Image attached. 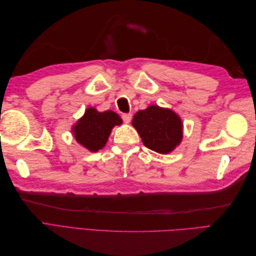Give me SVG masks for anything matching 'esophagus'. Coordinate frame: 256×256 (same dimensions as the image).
<instances>
[{
  "label": "esophagus",
  "instance_id": "esophagus-1",
  "mask_svg": "<svg viewBox=\"0 0 256 256\" xmlns=\"http://www.w3.org/2000/svg\"><path fill=\"white\" fill-rule=\"evenodd\" d=\"M122 118L124 122L128 124V122H130L131 118H132V114H131V113H125V114H122Z\"/></svg>",
  "mask_w": 256,
  "mask_h": 256
}]
</instances>
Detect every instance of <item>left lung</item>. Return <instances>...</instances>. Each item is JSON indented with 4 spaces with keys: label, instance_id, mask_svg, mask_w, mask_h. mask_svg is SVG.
<instances>
[{
    "label": "left lung",
    "instance_id": "8db88e82",
    "mask_svg": "<svg viewBox=\"0 0 256 256\" xmlns=\"http://www.w3.org/2000/svg\"><path fill=\"white\" fill-rule=\"evenodd\" d=\"M132 126L147 148L159 154L171 152L182 142V120L170 109L150 106L134 114Z\"/></svg>",
    "mask_w": 256,
    "mask_h": 256
}]
</instances>
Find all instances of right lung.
Listing matches in <instances>:
<instances>
[{"instance_id": "obj_1", "label": "right lung", "mask_w": 256, "mask_h": 256, "mask_svg": "<svg viewBox=\"0 0 256 256\" xmlns=\"http://www.w3.org/2000/svg\"><path fill=\"white\" fill-rule=\"evenodd\" d=\"M122 118L113 111L98 112L88 108L72 127L76 141L90 152H98L104 147L114 126L122 125Z\"/></svg>"}]
</instances>
